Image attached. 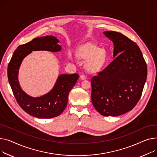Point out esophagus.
<instances>
[{
	"mask_svg": "<svg viewBox=\"0 0 157 157\" xmlns=\"http://www.w3.org/2000/svg\"><path fill=\"white\" fill-rule=\"evenodd\" d=\"M86 78H87V76H86V75L82 74V75H80V79H81V80H85V79H86Z\"/></svg>",
	"mask_w": 157,
	"mask_h": 157,
	"instance_id": "obj_1",
	"label": "esophagus"
}]
</instances>
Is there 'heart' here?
I'll return each instance as SVG.
<instances>
[{
	"label": "heart",
	"instance_id": "heart-1",
	"mask_svg": "<svg viewBox=\"0 0 157 157\" xmlns=\"http://www.w3.org/2000/svg\"><path fill=\"white\" fill-rule=\"evenodd\" d=\"M79 56L85 60L89 59L87 62V67L89 71L96 72L99 70L105 64L106 60V54L104 50L94 45H87L82 48Z\"/></svg>",
	"mask_w": 157,
	"mask_h": 157
}]
</instances>
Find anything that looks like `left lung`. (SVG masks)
Masks as SVG:
<instances>
[{
  "mask_svg": "<svg viewBox=\"0 0 157 157\" xmlns=\"http://www.w3.org/2000/svg\"><path fill=\"white\" fill-rule=\"evenodd\" d=\"M104 34L113 41L117 57L91 78V100L101 115L117 117L131 111L140 99L147 65L136 42L117 32Z\"/></svg>",
  "mask_w": 157,
  "mask_h": 157,
  "instance_id": "8db88e82",
  "label": "left lung"
}]
</instances>
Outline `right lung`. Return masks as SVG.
<instances>
[{"mask_svg": "<svg viewBox=\"0 0 157 157\" xmlns=\"http://www.w3.org/2000/svg\"><path fill=\"white\" fill-rule=\"evenodd\" d=\"M55 36L49 35L35 38L20 45L8 64V80L17 103L25 112L36 118H51L61 114L67 105L70 91L75 85L79 75L77 73L61 75L49 93L32 98L21 90L17 79L18 70L23 58L33 51H60L61 48Z\"/></svg>", "mask_w": 157, "mask_h": 157, "instance_id": "add662e5", "label": "right lung"}]
</instances>
